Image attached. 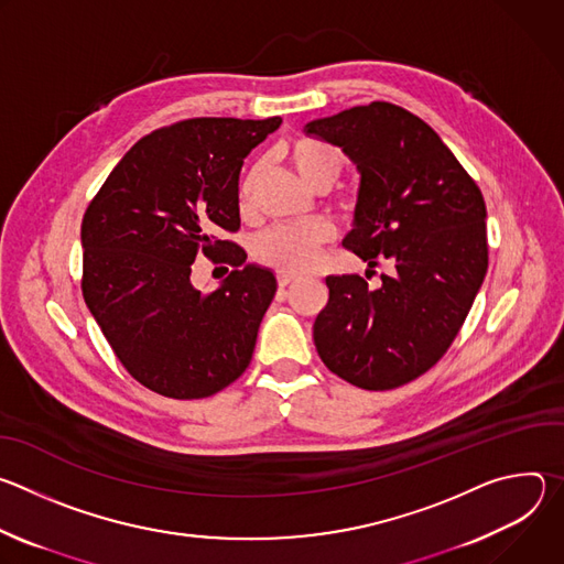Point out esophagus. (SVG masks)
I'll return each mask as SVG.
<instances>
[{"label": "esophagus", "mask_w": 564, "mask_h": 564, "mask_svg": "<svg viewBox=\"0 0 564 564\" xmlns=\"http://www.w3.org/2000/svg\"><path fill=\"white\" fill-rule=\"evenodd\" d=\"M292 283H296V276H294V274H288V272H281V274H279V288H281L283 294H285V290H288Z\"/></svg>", "instance_id": "esophagus-1"}]
</instances>
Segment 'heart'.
I'll use <instances>...</instances> for the list:
<instances>
[{
  "mask_svg": "<svg viewBox=\"0 0 564 564\" xmlns=\"http://www.w3.org/2000/svg\"><path fill=\"white\" fill-rule=\"evenodd\" d=\"M285 153L292 167L310 189L318 185H335L337 178L341 176V167H344L341 155L335 147L326 142L312 140V138H299L288 144ZM259 176H261V165L252 167L243 185H240V198L246 203L252 198ZM330 240H333V227L326 223L274 227L257 240V257L265 265L276 268L279 272L301 274L314 265L318 250L326 243H330Z\"/></svg>",
  "mask_w": 564,
  "mask_h": 564,
  "instance_id": "obj_1",
  "label": "heart"
}]
</instances>
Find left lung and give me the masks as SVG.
<instances>
[{
	"instance_id": "8db88e82",
	"label": "left lung",
	"mask_w": 564,
	"mask_h": 564,
	"mask_svg": "<svg viewBox=\"0 0 564 564\" xmlns=\"http://www.w3.org/2000/svg\"><path fill=\"white\" fill-rule=\"evenodd\" d=\"M357 167L344 246L392 276L370 290L359 274L328 276L314 321L324 364L364 390H390L435 366L487 276V205L442 138L411 111L372 102L303 127Z\"/></svg>"
}]
</instances>
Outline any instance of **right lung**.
<instances>
[{"label":"right lung","instance_id":"obj_1","mask_svg":"<svg viewBox=\"0 0 564 564\" xmlns=\"http://www.w3.org/2000/svg\"><path fill=\"white\" fill-rule=\"evenodd\" d=\"M281 118H194L138 140L89 205L83 294L109 346L149 390L209 397L243 375L276 294L270 268L223 231L240 227L243 158ZM198 251L235 265L212 293L191 283Z\"/></svg>","mask_w":564,"mask_h":564}]
</instances>
